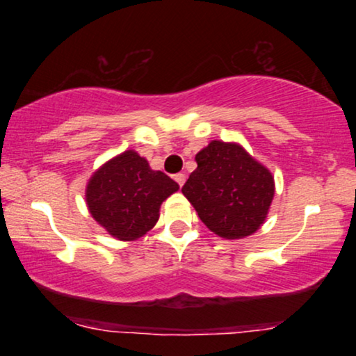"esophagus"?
<instances>
[{
	"label": "esophagus",
	"instance_id": "esophagus-1",
	"mask_svg": "<svg viewBox=\"0 0 356 356\" xmlns=\"http://www.w3.org/2000/svg\"><path fill=\"white\" fill-rule=\"evenodd\" d=\"M175 181H177L179 186H183L184 181H186V175H184V173H177V175H175Z\"/></svg>",
	"mask_w": 356,
	"mask_h": 356
}]
</instances>
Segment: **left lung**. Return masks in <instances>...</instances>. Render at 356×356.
I'll list each match as a JSON object with an SVG mask.
<instances>
[{"instance_id":"8db88e82","label":"left lung","mask_w":356,"mask_h":356,"mask_svg":"<svg viewBox=\"0 0 356 356\" xmlns=\"http://www.w3.org/2000/svg\"><path fill=\"white\" fill-rule=\"evenodd\" d=\"M196 162L181 191L204 225L225 240L259 230L275 193L269 170L240 144L222 140L197 152Z\"/></svg>"}]
</instances>
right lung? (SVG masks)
<instances>
[{
  "label": "right lung",
  "instance_id": "obj_1",
  "mask_svg": "<svg viewBox=\"0 0 356 356\" xmlns=\"http://www.w3.org/2000/svg\"><path fill=\"white\" fill-rule=\"evenodd\" d=\"M179 189L163 172H155L147 160L126 150L97 170L86 189L90 216L121 241L144 236L159 220L160 206Z\"/></svg>",
  "mask_w": 356,
  "mask_h": 356
}]
</instances>
